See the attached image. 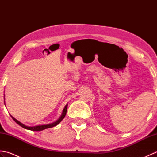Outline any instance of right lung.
I'll return each mask as SVG.
<instances>
[{
	"mask_svg": "<svg viewBox=\"0 0 157 157\" xmlns=\"http://www.w3.org/2000/svg\"><path fill=\"white\" fill-rule=\"evenodd\" d=\"M67 105L65 106L64 109H63V113L61 116L60 117V118L56 121V122H54L52 123H51V124H48V125H37V126H34V127H28V126H26L25 125H23V123H21V122H19V121H17V120L15 119L13 117H12L11 115V117H12V119L14 120V121L17 123L18 125H19L20 126H21L23 128H25V129H29V130H32V131H41V130H43V129H48V128H52V127H55L56 126V125H58L59 123L61 122L62 120L63 119V118L65 117V116L66 115L67 113Z\"/></svg>",
	"mask_w": 157,
	"mask_h": 157,
	"instance_id": "right-lung-1",
	"label": "right lung"
}]
</instances>
